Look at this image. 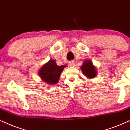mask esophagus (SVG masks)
<instances>
[{"instance_id": "obj_1", "label": "esophagus", "mask_w": 130, "mask_h": 130, "mask_svg": "<svg viewBox=\"0 0 130 130\" xmlns=\"http://www.w3.org/2000/svg\"><path fill=\"white\" fill-rule=\"evenodd\" d=\"M68 65L70 67H74L75 66V63L74 61H70L68 62Z\"/></svg>"}]
</instances>
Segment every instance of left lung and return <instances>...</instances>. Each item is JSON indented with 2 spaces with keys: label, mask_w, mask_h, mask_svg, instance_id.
Returning a JSON list of instances; mask_svg holds the SVG:
<instances>
[{
  "label": "left lung",
  "mask_w": 130,
  "mask_h": 130,
  "mask_svg": "<svg viewBox=\"0 0 130 130\" xmlns=\"http://www.w3.org/2000/svg\"><path fill=\"white\" fill-rule=\"evenodd\" d=\"M81 70L83 74L88 78H94L97 74L96 68L90 60H85L81 67Z\"/></svg>",
  "instance_id": "1"
}]
</instances>
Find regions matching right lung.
<instances>
[{
	"instance_id": "1",
	"label": "right lung",
	"mask_w": 130,
	"mask_h": 130,
	"mask_svg": "<svg viewBox=\"0 0 130 130\" xmlns=\"http://www.w3.org/2000/svg\"><path fill=\"white\" fill-rule=\"evenodd\" d=\"M65 65L58 66L55 60H50L41 68L38 74L41 78L48 85L57 83Z\"/></svg>"
}]
</instances>
